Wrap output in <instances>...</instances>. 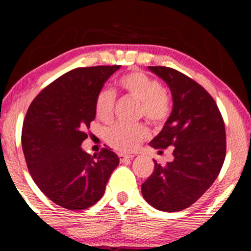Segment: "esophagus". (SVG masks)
Masks as SVG:
<instances>
[{
	"mask_svg": "<svg viewBox=\"0 0 251 251\" xmlns=\"http://www.w3.org/2000/svg\"><path fill=\"white\" fill-rule=\"evenodd\" d=\"M119 160L122 163H125V162H128V160L132 159V155H126V154H123V153H119Z\"/></svg>",
	"mask_w": 251,
	"mask_h": 251,
	"instance_id": "34e87169",
	"label": "esophagus"
}]
</instances>
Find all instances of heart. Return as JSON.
<instances>
[{"label": "heart", "instance_id": "b5f03b06", "mask_svg": "<svg viewBox=\"0 0 251 251\" xmlns=\"http://www.w3.org/2000/svg\"><path fill=\"white\" fill-rule=\"evenodd\" d=\"M119 86L129 97L140 101L139 113L154 126H162L172 113V100L162 83L145 72L134 71L119 79ZM116 96L113 91L103 87L97 93L94 109L97 117L102 122H108L113 116ZM149 137L145 124L134 125L116 124L106 131V142L120 152H132Z\"/></svg>", "mask_w": 251, "mask_h": 251}]
</instances>
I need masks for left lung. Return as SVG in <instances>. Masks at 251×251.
Masks as SVG:
<instances>
[{"instance_id":"8db88e82","label":"left lung","mask_w":251,"mask_h":251,"mask_svg":"<svg viewBox=\"0 0 251 251\" xmlns=\"http://www.w3.org/2000/svg\"><path fill=\"white\" fill-rule=\"evenodd\" d=\"M150 71L169 85L174 109L160 133L150 143L155 150L171 146L174 162H154L152 175L142 184L150 205L175 212L189 208L212 185L226 153V126L214 98L185 74L163 66Z\"/></svg>"}]
</instances>
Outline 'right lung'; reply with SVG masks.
Here are the masks:
<instances>
[{"label":"right lung","mask_w":251,"mask_h":251,"mask_svg":"<svg viewBox=\"0 0 251 251\" xmlns=\"http://www.w3.org/2000/svg\"><path fill=\"white\" fill-rule=\"evenodd\" d=\"M119 67L67 72L37 94L25 114L21 142L27 168L39 189L61 208L85 210L94 205L119 164L118 155L107 148L91 155L80 146L96 118L97 93Z\"/></svg>","instance_id":"1"}]
</instances>
